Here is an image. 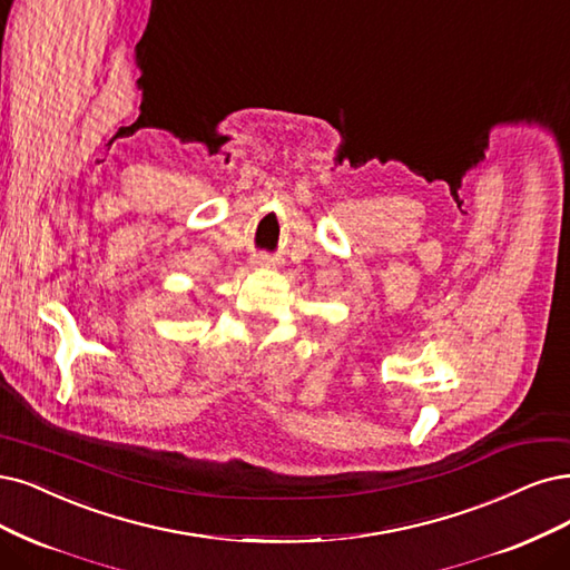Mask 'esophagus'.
<instances>
[{
    "instance_id": "1",
    "label": "esophagus",
    "mask_w": 570,
    "mask_h": 570,
    "mask_svg": "<svg viewBox=\"0 0 570 570\" xmlns=\"http://www.w3.org/2000/svg\"><path fill=\"white\" fill-rule=\"evenodd\" d=\"M256 263H258V265H269L272 261H269L267 256H258V261H256Z\"/></svg>"
}]
</instances>
